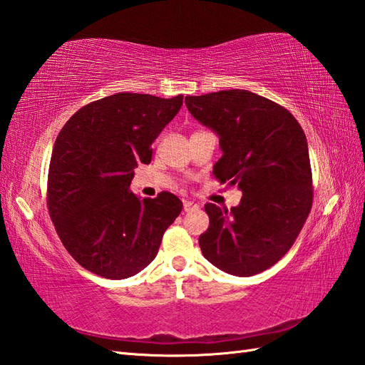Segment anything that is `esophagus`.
<instances>
[{
  "label": "esophagus",
  "mask_w": 365,
  "mask_h": 365,
  "mask_svg": "<svg viewBox=\"0 0 365 365\" xmlns=\"http://www.w3.org/2000/svg\"><path fill=\"white\" fill-rule=\"evenodd\" d=\"M198 209H200V206L197 203H193V201H189V200L184 201V210H185V212H193V210H198Z\"/></svg>",
  "instance_id": "obj_1"
}]
</instances>
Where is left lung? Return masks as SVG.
<instances>
[{
  "label": "left lung",
  "instance_id": "1",
  "mask_svg": "<svg viewBox=\"0 0 365 365\" xmlns=\"http://www.w3.org/2000/svg\"><path fill=\"white\" fill-rule=\"evenodd\" d=\"M185 106L220 139L217 180L242 190L230 210L205 205L209 228L198 239L201 253L225 273H261L287 253L311 212L303 129L287 109L242 88L185 96Z\"/></svg>",
  "mask_w": 365,
  "mask_h": 365
}]
</instances>
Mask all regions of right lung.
Returning <instances> with one entry per match:
<instances>
[{
    "mask_svg": "<svg viewBox=\"0 0 365 365\" xmlns=\"http://www.w3.org/2000/svg\"><path fill=\"white\" fill-rule=\"evenodd\" d=\"M173 98L120 92L81 108L56 137L48 210L63 247L86 270L125 279L156 257L182 203L170 192L140 198L134 168L182 106Z\"/></svg>",
    "mask_w": 365,
    "mask_h": 365,
    "instance_id": "1",
    "label": "right lung"
}]
</instances>
